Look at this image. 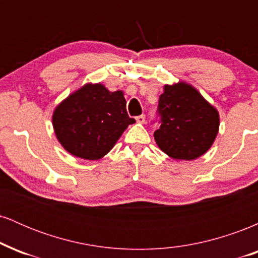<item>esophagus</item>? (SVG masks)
<instances>
[{
	"instance_id": "esophagus-1",
	"label": "esophagus",
	"mask_w": 258,
	"mask_h": 258,
	"mask_svg": "<svg viewBox=\"0 0 258 258\" xmlns=\"http://www.w3.org/2000/svg\"><path fill=\"white\" fill-rule=\"evenodd\" d=\"M136 121H137L138 123H144V122H146V115H144V114L139 115V116L136 117Z\"/></svg>"
}]
</instances>
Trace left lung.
<instances>
[{
    "label": "left lung",
    "instance_id": "1",
    "mask_svg": "<svg viewBox=\"0 0 258 258\" xmlns=\"http://www.w3.org/2000/svg\"><path fill=\"white\" fill-rule=\"evenodd\" d=\"M156 112L160 127L154 132V138L170 158L194 160L211 148L220 116L190 85L178 82L165 86Z\"/></svg>",
    "mask_w": 258,
    "mask_h": 258
}]
</instances>
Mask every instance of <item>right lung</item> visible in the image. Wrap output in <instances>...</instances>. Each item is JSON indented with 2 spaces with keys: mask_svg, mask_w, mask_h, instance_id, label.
Returning <instances> with one entry per match:
<instances>
[{
  "mask_svg": "<svg viewBox=\"0 0 258 258\" xmlns=\"http://www.w3.org/2000/svg\"><path fill=\"white\" fill-rule=\"evenodd\" d=\"M136 120L128 116L121 91L103 85H85L55 108L53 127L65 150L86 160H98L110 152Z\"/></svg>",
  "mask_w": 258,
  "mask_h": 258,
  "instance_id": "add662e5",
  "label": "right lung"
}]
</instances>
